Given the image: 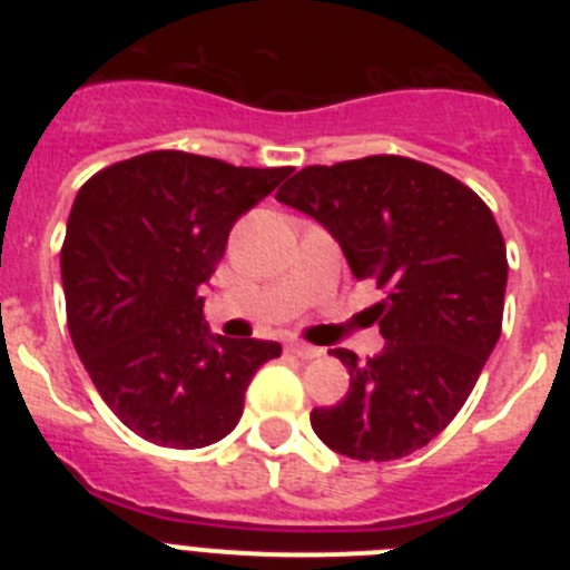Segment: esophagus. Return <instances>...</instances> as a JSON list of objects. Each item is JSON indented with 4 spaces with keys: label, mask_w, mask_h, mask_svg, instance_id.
Wrapping results in <instances>:
<instances>
[{
    "label": "esophagus",
    "mask_w": 570,
    "mask_h": 570,
    "mask_svg": "<svg viewBox=\"0 0 570 570\" xmlns=\"http://www.w3.org/2000/svg\"><path fill=\"white\" fill-rule=\"evenodd\" d=\"M288 351L294 356H299V360H316V356H322L320 347L305 345V342H288Z\"/></svg>",
    "instance_id": "1"
}]
</instances>
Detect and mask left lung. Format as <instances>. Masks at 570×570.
Returning <instances> with one entry per match:
<instances>
[{"label": "left lung", "instance_id": "1", "mask_svg": "<svg viewBox=\"0 0 570 570\" xmlns=\"http://www.w3.org/2000/svg\"><path fill=\"white\" fill-rule=\"evenodd\" d=\"M276 199L314 216L340 242L356 279L376 282L371 305L385 347H347V396L314 407L331 451L362 462L414 454L460 414L502 331L508 259L491 208L468 185L407 156L308 165Z\"/></svg>", "mask_w": 570, "mask_h": 570}]
</instances>
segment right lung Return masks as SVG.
Returning a JSON list of instances; mask_svg holds the SVG:
<instances>
[{
	"mask_svg": "<svg viewBox=\"0 0 570 570\" xmlns=\"http://www.w3.org/2000/svg\"><path fill=\"white\" fill-rule=\"evenodd\" d=\"M291 168L150 150L79 188L62 245L68 328L105 405L154 445L205 448L236 428L279 342L205 325L203 285L245 210Z\"/></svg>",
	"mask_w": 570,
	"mask_h": 570,
	"instance_id": "1",
	"label": "right lung"
}]
</instances>
